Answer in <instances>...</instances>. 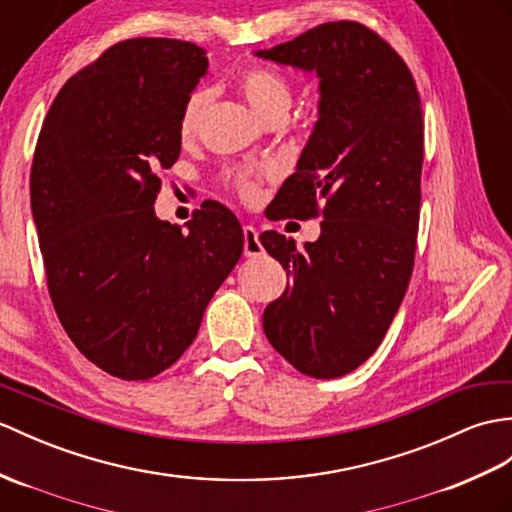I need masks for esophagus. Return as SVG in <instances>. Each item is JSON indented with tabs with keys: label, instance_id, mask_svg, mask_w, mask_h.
Returning <instances> with one entry per match:
<instances>
[{
	"label": "esophagus",
	"instance_id": "1",
	"mask_svg": "<svg viewBox=\"0 0 512 512\" xmlns=\"http://www.w3.org/2000/svg\"><path fill=\"white\" fill-rule=\"evenodd\" d=\"M264 253V246L259 242V233L251 224H246L244 227V255L246 257H259Z\"/></svg>",
	"mask_w": 512,
	"mask_h": 512
}]
</instances>
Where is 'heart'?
<instances>
[{
  "label": "heart",
  "instance_id": "obj_1",
  "mask_svg": "<svg viewBox=\"0 0 512 512\" xmlns=\"http://www.w3.org/2000/svg\"><path fill=\"white\" fill-rule=\"evenodd\" d=\"M237 87H240L246 102L251 109L261 117L275 115H288L292 106V87L288 80L281 78L275 71L266 67H248L240 76H237ZM209 104V93L205 89L194 91L183 104L181 120H178V135L181 139H192L200 126L202 115ZM266 176V172H255L251 168H235L229 174V183L237 189V194L246 200H253L259 194V181Z\"/></svg>",
  "mask_w": 512,
  "mask_h": 512
}]
</instances>
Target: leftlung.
<instances>
[{"instance_id":"8db88e82","label":"left lung","mask_w":512,"mask_h":512,"mask_svg":"<svg viewBox=\"0 0 512 512\" xmlns=\"http://www.w3.org/2000/svg\"><path fill=\"white\" fill-rule=\"evenodd\" d=\"M257 58L318 78V120L275 196L279 218L323 216L316 242L259 235L292 283L264 312V334L301 373H351L384 340L417 248L421 98L406 63L355 21H331Z\"/></svg>"}]
</instances>
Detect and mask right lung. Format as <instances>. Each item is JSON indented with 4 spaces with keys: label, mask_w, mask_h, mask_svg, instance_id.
<instances>
[{
    "label": "right lung",
    "mask_w": 512,
    "mask_h": 512,
    "mask_svg": "<svg viewBox=\"0 0 512 512\" xmlns=\"http://www.w3.org/2000/svg\"><path fill=\"white\" fill-rule=\"evenodd\" d=\"M209 61L176 39L109 47L58 91L30 174L54 310L102 371L150 379L194 342L213 292L244 251L216 200L178 229L159 220L157 172L181 154L178 120Z\"/></svg>",
    "instance_id": "add662e5"
}]
</instances>
